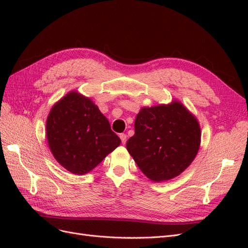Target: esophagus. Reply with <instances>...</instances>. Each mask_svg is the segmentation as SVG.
I'll return each instance as SVG.
<instances>
[{
  "mask_svg": "<svg viewBox=\"0 0 248 248\" xmlns=\"http://www.w3.org/2000/svg\"><path fill=\"white\" fill-rule=\"evenodd\" d=\"M120 139H121V141H122V144L123 145H125L126 144V140H127V136L125 133H120Z\"/></svg>",
  "mask_w": 248,
  "mask_h": 248,
  "instance_id": "obj_1",
  "label": "esophagus"
}]
</instances>
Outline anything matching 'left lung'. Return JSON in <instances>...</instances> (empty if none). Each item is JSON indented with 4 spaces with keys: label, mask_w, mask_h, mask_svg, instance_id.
Returning <instances> with one entry per match:
<instances>
[{
    "label": "left lung",
    "mask_w": 248,
    "mask_h": 248,
    "mask_svg": "<svg viewBox=\"0 0 248 248\" xmlns=\"http://www.w3.org/2000/svg\"><path fill=\"white\" fill-rule=\"evenodd\" d=\"M126 148L139 169L155 182L168 181L190 166L201 144L197 118L172 101L140 110Z\"/></svg>",
    "instance_id": "obj_1"
}]
</instances>
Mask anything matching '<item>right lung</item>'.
Instances as JSON below:
<instances>
[{"instance_id": "add662e5", "label": "right lung", "mask_w": 248, "mask_h": 248, "mask_svg": "<svg viewBox=\"0 0 248 248\" xmlns=\"http://www.w3.org/2000/svg\"><path fill=\"white\" fill-rule=\"evenodd\" d=\"M46 137L56 160L76 175L92 170L121 144L98 107L78 92L68 93L52 107Z\"/></svg>"}]
</instances>
